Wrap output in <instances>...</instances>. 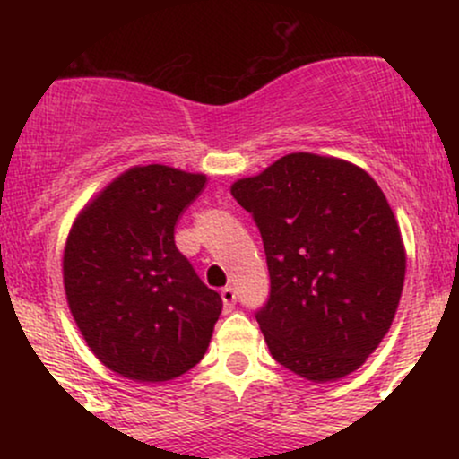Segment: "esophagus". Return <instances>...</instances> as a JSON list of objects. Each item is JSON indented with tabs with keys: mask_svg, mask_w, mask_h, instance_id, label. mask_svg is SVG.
<instances>
[{
	"mask_svg": "<svg viewBox=\"0 0 459 459\" xmlns=\"http://www.w3.org/2000/svg\"><path fill=\"white\" fill-rule=\"evenodd\" d=\"M220 296H222V302H224V308H226V310H230V308L235 307L237 293H235L233 287H224L222 291H220Z\"/></svg>",
	"mask_w": 459,
	"mask_h": 459,
	"instance_id": "esophagus-1",
	"label": "esophagus"
}]
</instances>
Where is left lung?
Segmentation results:
<instances>
[{"instance_id": "obj_1", "label": "left lung", "mask_w": 459, "mask_h": 459, "mask_svg": "<svg viewBox=\"0 0 459 459\" xmlns=\"http://www.w3.org/2000/svg\"><path fill=\"white\" fill-rule=\"evenodd\" d=\"M230 194L265 247L270 298L256 321L273 360L310 382L350 376L391 328L405 278L380 186L350 161L291 152Z\"/></svg>"}]
</instances>
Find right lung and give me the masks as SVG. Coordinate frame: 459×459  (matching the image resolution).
<instances>
[{
  "label": "right lung",
  "mask_w": 459,
  "mask_h": 459,
  "mask_svg": "<svg viewBox=\"0 0 459 459\" xmlns=\"http://www.w3.org/2000/svg\"><path fill=\"white\" fill-rule=\"evenodd\" d=\"M204 183L161 163L129 168L68 233V308L92 354L127 380H175L212 341L222 298L175 244L178 215Z\"/></svg>",
  "instance_id": "right-lung-1"
}]
</instances>
